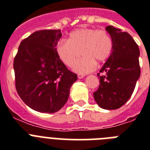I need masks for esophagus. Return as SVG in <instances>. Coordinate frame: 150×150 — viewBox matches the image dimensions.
<instances>
[{
  "label": "esophagus",
  "instance_id": "34e87169",
  "mask_svg": "<svg viewBox=\"0 0 150 150\" xmlns=\"http://www.w3.org/2000/svg\"><path fill=\"white\" fill-rule=\"evenodd\" d=\"M85 76H86V75H85V74H77V76H78V78H79V79H82V78L84 77Z\"/></svg>",
  "mask_w": 150,
  "mask_h": 150
}]
</instances>
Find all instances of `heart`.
Here are the masks:
<instances>
[{
  "label": "heart",
  "mask_w": 150,
  "mask_h": 150,
  "mask_svg": "<svg viewBox=\"0 0 150 150\" xmlns=\"http://www.w3.org/2000/svg\"><path fill=\"white\" fill-rule=\"evenodd\" d=\"M112 50V40L106 30L94 28L76 29L69 34L67 41L62 40L57 43L55 52L62 64L72 67L78 52L83 57L74 65L73 70L79 74H87L97 67L96 61L107 60Z\"/></svg>",
  "instance_id": "obj_1"
}]
</instances>
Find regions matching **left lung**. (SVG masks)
I'll return each mask as SVG.
<instances>
[{
	"label": "left lung",
	"mask_w": 150,
	"mask_h": 150,
	"mask_svg": "<svg viewBox=\"0 0 150 150\" xmlns=\"http://www.w3.org/2000/svg\"><path fill=\"white\" fill-rule=\"evenodd\" d=\"M112 40L110 55L97 76L98 89L93 93L98 106L105 110H116L131 98L140 75V50L132 37L113 26H107Z\"/></svg>",
	"instance_id": "obj_1"
}]
</instances>
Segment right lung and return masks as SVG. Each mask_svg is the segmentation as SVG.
Segmentation results:
<instances>
[{
	"instance_id": "obj_1",
	"label": "right lung",
	"mask_w": 150,
	"mask_h": 150,
	"mask_svg": "<svg viewBox=\"0 0 150 150\" xmlns=\"http://www.w3.org/2000/svg\"><path fill=\"white\" fill-rule=\"evenodd\" d=\"M61 30H41L24 39L13 62L16 88L26 105L40 112L61 110L77 75L57 56Z\"/></svg>"
}]
</instances>
